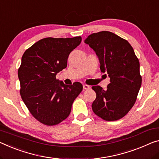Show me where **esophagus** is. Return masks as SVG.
Returning a JSON list of instances; mask_svg holds the SVG:
<instances>
[{
	"mask_svg": "<svg viewBox=\"0 0 159 159\" xmlns=\"http://www.w3.org/2000/svg\"><path fill=\"white\" fill-rule=\"evenodd\" d=\"M83 88H84V89H89L90 87L87 84H84V85H83Z\"/></svg>",
	"mask_w": 159,
	"mask_h": 159,
	"instance_id": "esophagus-1",
	"label": "esophagus"
}]
</instances>
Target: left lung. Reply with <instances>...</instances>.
I'll use <instances>...</instances> for the list:
<instances>
[{
	"mask_svg": "<svg viewBox=\"0 0 159 159\" xmlns=\"http://www.w3.org/2000/svg\"><path fill=\"white\" fill-rule=\"evenodd\" d=\"M84 43L95 51L100 70L110 78L107 89L92 87L97 94L92 110L105 121L120 119L132 108L140 89L142 79L139 59L128 41L111 32L91 34Z\"/></svg>",
	"mask_w": 159,
	"mask_h": 159,
	"instance_id": "left-lung-1",
	"label": "left lung"
}]
</instances>
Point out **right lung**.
Returning <instances> with one entry per match:
<instances>
[{"label":"right lung","mask_w":159,"mask_h":159,"mask_svg":"<svg viewBox=\"0 0 159 159\" xmlns=\"http://www.w3.org/2000/svg\"><path fill=\"white\" fill-rule=\"evenodd\" d=\"M80 36L41 39L25 50L18 75L21 98L29 111L47 126L60 124L70 115L82 91L80 82L66 85L56 75L67 65L70 53L81 43Z\"/></svg>","instance_id":"1"}]
</instances>
